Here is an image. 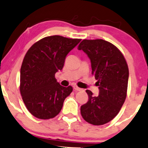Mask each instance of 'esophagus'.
I'll return each instance as SVG.
<instances>
[{"mask_svg":"<svg viewBox=\"0 0 148 148\" xmlns=\"http://www.w3.org/2000/svg\"><path fill=\"white\" fill-rule=\"evenodd\" d=\"M73 88H74V90H76V91H81V90H82V89H81V88H79L77 86H76V85H74V86H73Z\"/></svg>","mask_w":148,"mask_h":148,"instance_id":"34e87169","label":"esophagus"}]
</instances>
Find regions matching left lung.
Returning a JSON list of instances; mask_svg holds the SVG:
<instances>
[{"mask_svg": "<svg viewBox=\"0 0 148 148\" xmlns=\"http://www.w3.org/2000/svg\"><path fill=\"white\" fill-rule=\"evenodd\" d=\"M78 49L90 60L92 74L99 90L97 97L86 90L88 101L81 106V115L92 125H104L118 115L126 99L128 65L120 51L103 40H84Z\"/></svg>", "mask_w": 148, "mask_h": 148, "instance_id": "left-lung-1", "label": "left lung"}]
</instances>
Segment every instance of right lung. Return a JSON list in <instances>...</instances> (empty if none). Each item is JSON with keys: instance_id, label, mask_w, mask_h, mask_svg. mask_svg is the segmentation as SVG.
<instances>
[{"instance_id": "add662e5", "label": "right lung", "mask_w": 148, "mask_h": 148, "mask_svg": "<svg viewBox=\"0 0 148 148\" xmlns=\"http://www.w3.org/2000/svg\"><path fill=\"white\" fill-rule=\"evenodd\" d=\"M60 35L46 37L35 42L25 55L20 71V92L28 111L42 120L60 113L73 90L63 87L55 78L62 70L67 54L81 42Z\"/></svg>"}]
</instances>
